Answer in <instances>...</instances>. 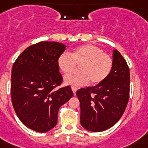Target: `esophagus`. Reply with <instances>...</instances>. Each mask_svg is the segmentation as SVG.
<instances>
[{"mask_svg": "<svg viewBox=\"0 0 148 148\" xmlns=\"http://www.w3.org/2000/svg\"><path fill=\"white\" fill-rule=\"evenodd\" d=\"M71 89H72V90H73V93H74V95H75V92H76V91H77L78 89L75 86H72V87H71Z\"/></svg>", "mask_w": 148, "mask_h": 148, "instance_id": "obj_1", "label": "esophagus"}]
</instances>
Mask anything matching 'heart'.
I'll use <instances>...</instances> for the list:
<instances>
[{"label":"heart","mask_w":148,"mask_h":148,"mask_svg":"<svg viewBox=\"0 0 148 148\" xmlns=\"http://www.w3.org/2000/svg\"><path fill=\"white\" fill-rule=\"evenodd\" d=\"M80 65L79 71L70 73ZM57 66L64 77L66 84L84 86L89 81L92 85L101 83L110 74L113 66V59L110 55L93 45H82L75 49L69 55L62 53L58 57Z\"/></svg>","instance_id":"obj_1"}]
</instances>
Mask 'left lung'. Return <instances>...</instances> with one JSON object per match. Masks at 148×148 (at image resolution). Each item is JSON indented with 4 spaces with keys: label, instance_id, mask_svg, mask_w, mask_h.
<instances>
[{
    "label": "left lung",
    "instance_id": "obj_1",
    "mask_svg": "<svg viewBox=\"0 0 148 148\" xmlns=\"http://www.w3.org/2000/svg\"><path fill=\"white\" fill-rule=\"evenodd\" d=\"M113 66L109 76L95 86L79 89L80 123L92 132L106 130L118 122L130 96V69L121 54L113 50Z\"/></svg>",
    "mask_w": 148,
    "mask_h": 148
}]
</instances>
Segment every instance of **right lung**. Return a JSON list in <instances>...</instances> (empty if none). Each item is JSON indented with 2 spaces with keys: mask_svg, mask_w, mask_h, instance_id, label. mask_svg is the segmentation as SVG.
I'll return each instance as SVG.
<instances>
[{
  "mask_svg": "<svg viewBox=\"0 0 148 148\" xmlns=\"http://www.w3.org/2000/svg\"><path fill=\"white\" fill-rule=\"evenodd\" d=\"M66 45L56 42H40L25 49L11 69V102L20 121L40 133L56 127L58 112L73 97L69 86L62 83L57 66Z\"/></svg>",
  "mask_w": 148,
  "mask_h": 148,
  "instance_id": "add662e5",
  "label": "right lung"
}]
</instances>
